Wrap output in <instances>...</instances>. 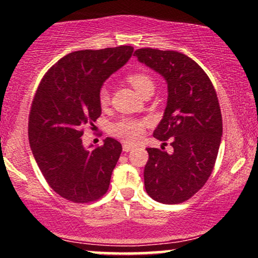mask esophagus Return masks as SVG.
Instances as JSON below:
<instances>
[{
  "mask_svg": "<svg viewBox=\"0 0 258 258\" xmlns=\"http://www.w3.org/2000/svg\"><path fill=\"white\" fill-rule=\"evenodd\" d=\"M133 148H135V146H133V144H130V143H123L122 144L123 152H130V150H132Z\"/></svg>",
  "mask_w": 258,
  "mask_h": 258,
  "instance_id": "esophagus-1",
  "label": "esophagus"
}]
</instances>
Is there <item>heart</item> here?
<instances>
[{"mask_svg": "<svg viewBox=\"0 0 258 258\" xmlns=\"http://www.w3.org/2000/svg\"><path fill=\"white\" fill-rule=\"evenodd\" d=\"M127 81L131 84V86L138 92L139 94L143 93L144 91L149 87H154V82L149 75L144 73H131L127 75ZM99 104L105 106L109 103V91L106 87H102L99 91ZM148 125V121L146 119H121L116 122L111 123L110 132L112 136L122 139L125 142H136L137 139L143 135L144 130Z\"/></svg>", "mask_w": 258, "mask_h": 258, "instance_id": "b5f03b06", "label": "heart"}]
</instances>
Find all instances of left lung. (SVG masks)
Segmentation results:
<instances>
[{
	"instance_id": "8db88e82",
	"label": "left lung",
	"mask_w": 258,
	"mask_h": 258,
	"mask_svg": "<svg viewBox=\"0 0 258 258\" xmlns=\"http://www.w3.org/2000/svg\"><path fill=\"white\" fill-rule=\"evenodd\" d=\"M141 63L167 82V105L154 137L171 141L173 153L163 146L147 148L144 185L150 198L162 204H180L200 190L214 170L222 137V114L207 74L191 58L176 51L141 48Z\"/></svg>"
}]
</instances>
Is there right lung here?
<instances>
[{
  "instance_id": "add662e5",
  "label": "right lung",
  "mask_w": 258,
  "mask_h": 258,
  "mask_svg": "<svg viewBox=\"0 0 258 258\" xmlns=\"http://www.w3.org/2000/svg\"><path fill=\"white\" fill-rule=\"evenodd\" d=\"M133 47L84 49L64 55L41 80L29 114V142L44 179L58 195L78 204L100 199L122 152L116 139L85 149L86 125L102 114L99 91L131 58Z\"/></svg>"
}]
</instances>
